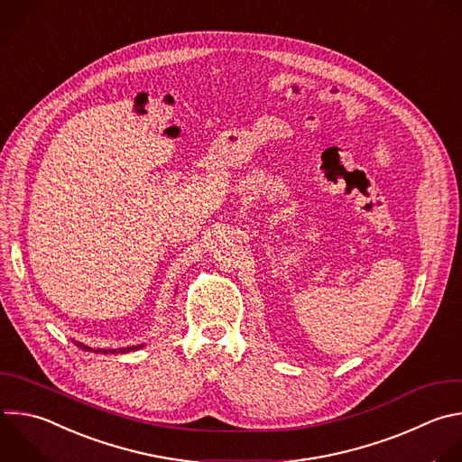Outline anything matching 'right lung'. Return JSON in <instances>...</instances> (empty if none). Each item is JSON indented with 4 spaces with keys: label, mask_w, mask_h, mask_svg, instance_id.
Instances as JSON below:
<instances>
[{
    "label": "right lung",
    "mask_w": 462,
    "mask_h": 462,
    "mask_svg": "<svg viewBox=\"0 0 462 462\" xmlns=\"http://www.w3.org/2000/svg\"><path fill=\"white\" fill-rule=\"evenodd\" d=\"M74 343H76V346H79L81 350H85V352H96V354H126V352L141 350V348L144 346V343H141V345H132V346H126V348H110V350H106V348H92V346H87V345H83V343H79V341H74Z\"/></svg>",
    "instance_id": "right-lung-1"
}]
</instances>
